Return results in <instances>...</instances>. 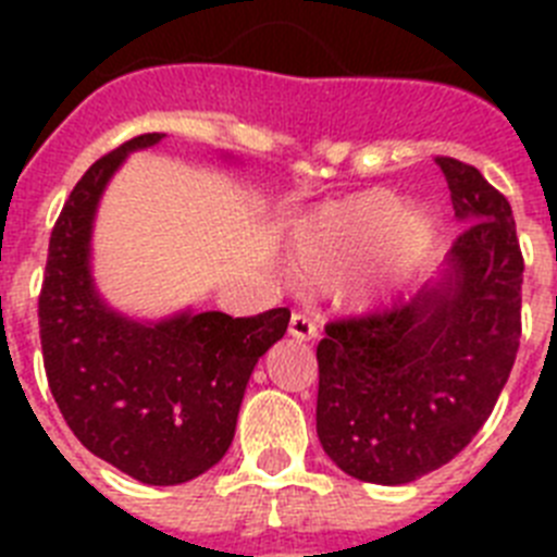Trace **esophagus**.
Here are the masks:
<instances>
[{"mask_svg":"<svg viewBox=\"0 0 557 557\" xmlns=\"http://www.w3.org/2000/svg\"><path fill=\"white\" fill-rule=\"evenodd\" d=\"M289 334L298 339L318 337V321L307 312H293V318H289Z\"/></svg>","mask_w":557,"mask_h":557,"instance_id":"34e87169","label":"esophagus"}]
</instances>
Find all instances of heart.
Masks as SVG:
<instances>
[{"label": "heart", "instance_id": "obj_1", "mask_svg": "<svg viewBox=\"0 0 557 557\" xmlns=\"http://www.w3.org/2000/svg\"><path fill=\"white\" fill-rule=\"evenodd\" d=\"M441 225L430 209H401L385 189H371L326 206L295 234V264L312 282H337L366 262L354 287L359 301L387 298L416 278L437 248Z\"/></svg>", "mask_w": 557, "mask_h": 557}]
</instances>
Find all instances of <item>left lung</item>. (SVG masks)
Returning <instances> with one entry per match:
<instances>
[{
  "mask_svg": "<svg viewBox=\"0 0 557 557\" xmlns=\"http://www.w3.org/2000/svg\"><path fill=\"white\" fill-rule=\"evenodd\" d=\"M466 223L444 278L410 301L326 323L318 437L346 474L405 485L471 444L508 382L521 337L524 256L508 198L437 156Z\"/></svg>",
  "mask_w": 557,
  "mask_h": 557,
  "instance_id": "left-lung-1",
  "label": "left lung"
}]
</instances>
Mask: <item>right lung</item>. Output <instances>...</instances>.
<instances>
[{
    "label": "right lung",
    "mask_w": 557,
    "mask_h": 557,
    "mask_svg": "<svg viewBox=\"0 0 557 557\" xmlns=\"http://www.w3.org/2000/svg\"><path fill=\"white\" fill-rule=\"evenodd\" d=\"M141 133L88 166L49 236L38 295L44 371L58 410L91 455L147 485H178L223 460L253 366L282 339L289 309L256 318L181 312L133 323L100 301L88 275L97 200Z\"/></svg>",
    "instance_id": "1"
}]
</instances>
